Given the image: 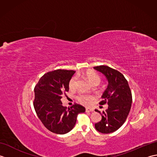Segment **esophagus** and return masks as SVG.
Masks as SVG:
<instances>
[{
  "mask_svg": "<svg viewBox=\"0 0 157 157\" xmlns=\"http://www.w3.org/2000/svg\"><path fill=\"white\" fill-rule=\"evenodd\" d=\"M93 111H94V110H93L92 109H90V108H86V112H87V113L93 112Z\"/></svg>",
  "mask_w": 157,
  "mask_h": 157,
  "instance_id": "obj_1",
  "label": "esophagus"
}]
</instances>
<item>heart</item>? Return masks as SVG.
<instances>
[{
    "instance_id": "1",
    "label": "heart",
    "mask_w": 157,
    "mask_h": 157,
    "mask_svg": "<svg viewBox=\"0 0 157 157\" xmlns=\"http://www.w3.org/2000/svg\"><path fill=\"white\" fill-rule=\"evenodd\" d=\"M82 75L88 79V81L90 83L92 86H97L101 82V76L93 70H87V71L83 72ZM77 85H78V78L76 76H73L69 81V88L70 90H73L76 89ZM76 99L82 105H88L92 101V98L90 96L79 94L76 96Z\"/></svg>"
}]
</instances>
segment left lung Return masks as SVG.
<instances>
[{"label":"left lung","mask_w":157,"mask_h":157,"mask_svg":"<svg viewBox=\"0 0 157 157\" xmlns=\"http://www.w3.org/2000/svg\"><path fill=\"white\" fill-rule=\"evenodd\" d=\"M102 73L107 78V88L102 96L100 105L107 103L108 109L101 113L102 119L95 123V128L102 134H110L117 130L128 117L132 102V95L128 82L121 73L108 66L101 65L94 67Z\"/></svg>","instance_id":"1"}]
</instances>
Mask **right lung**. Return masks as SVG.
I'll use <instances>...</instances> for the list:
<instances>
[{
  "mask_svg": "<svg viewBox=\"0 0 157 157\" xmlns=\"http://www.w3.org/2000/svg\"><path fill=\"white\" fill-rule=\"evenodd\" d=\"M75 71L56 69L42 75L35 86L33 104L36 115L49 131L65 134L73 128L78 115L84 113V106L75 103L68 109L61 99L69 91V81Z\"/></svg>",
  "mask_w": 157,
  "mask_h": 157,
  "instance_id": "add662e5",
  "label": "right lung"
}]
</instances>
